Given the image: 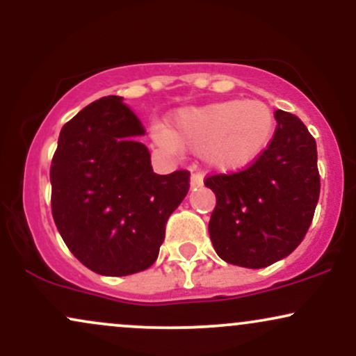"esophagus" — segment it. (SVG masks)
I'll list each match as a JSON object with an SVG mask.
<instances>
[{
    "label": "esophagus",
    "instance_id": "esophagus-1",
    "mask_svg": "<svg viewBox=\"0 0 356 356\" xmlns=\"http://www.w3.org/2000/svg\"><path fill=\"white\" fill-rule=\"evenodd\" d=\"M202 184H204L202 174H192L191 175V189H194V187H201Z\"/></svg>",
    "mask_w": 356,
    "mask_h": 356
}]
</instances>
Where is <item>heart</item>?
<instances>
[{
	"mask_svg": "<svg viewBox=\"0 0 356 356\" xmlns=\"http://www.w3.org/2000/svg\"><path fill=\"white\" fill-rule=\"evenodd\" d=\"M275 127V113L264 102L222 100L175 110L167 130L155 127L152 137L167 152L186 145L211 169L238 172L266 152Z\"/></svg>",
	"mask_w": 356,
	"mask_h": 356,
	"instance_id": "1",
	"label": "heart"
}]
</instances>
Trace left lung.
Segmentation results:
<instances>
[{
	"label": "left lung",
	"mask_w": 356,
	"mask_h": 356,
	"mask_svg": "<svg viewBox=\"0 0 356 356\" xmlns=\"http://www.w3.org/2000/svg\"><path fill=\"white\" fill-rule=\"evenodd\" d=\"M266 152L246 170L212 175L209 236L220 259L259 269L291 254L303 241L320 197L316 142L293 113L276 110Z\"/></svg>",
	"instance_id": "1"
}]
</instances>
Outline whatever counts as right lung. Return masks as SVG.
Returning a JSON list of instances; mask_svg holds the SVG:
<instances>
[{
    "instance_id": "obj_1",
    "label": "right lung",
    "mask_w": 356,
    "mask_h": 356,
    "mask_svg": "<svg viewBox=\"0 0 356 356\" xmlns=\"http://www.w3.org/2000/svg\"><path fill=\"white\" fill-rule=\"evenodd\" d=\"M144 127L108 95L63 125L53 155L51 212L56 229L83 266L127 276L155 263L165 224L189 191V172L159 175Z\"/></svg>"
}]
</instances>
